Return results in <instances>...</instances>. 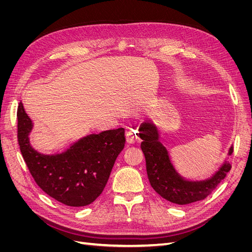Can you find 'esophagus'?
Here are the masks:
<instances>
[{
  "label": "esophagus",
  "instance_id": "obj_1",
  "mask_svg": "<svg viewBox=\"0 0 252 252\" xmlns=\"http://www.w3.org/2000/svg\"><path fill=\"white\" fill-rule=\"evenodd\" d=\"M126 140H127V143L129 144H133L136 142V134H135V131L134 130H129L127 133H126Z\"/></svg>",
  "mask_w": 252,
  "mask_h": 252
}]
</instances>
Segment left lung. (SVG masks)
I'll list each match as a JSON object with an SVG mask.
<instances>
[{"label": "left lung", "mask_w": 252, "mask_h": 252, "mask_svg": "<svg viewBox=\"0 0 252 252\" xmlns=\"http://www.w3.org/2000/svg\"><path fill=\"white\" fill-rule=\"evenodd\" d=\"M139 131V135L143 140L141 148L146 159V170L150 185L157 193L171 203L186 205L206 199L231 169V165L225 163L207 181L189 182L183 180L173 168L166 148L158 142L156 126L144 122ZM232 152L233 147H230L229 155Z\"/></svg>", "instance_id": "8db88e82"}]
</instances>
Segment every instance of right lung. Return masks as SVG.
Listing matches in <instances>:
<instances>
[{"mask_svg": "<svg viewBox=\"0 0 252 252\" xmlns=\"http://www.w3.org/2000/svg\"><path fill=\"white\" fill-rule=\"evenodd\" d=\"M18 142L30 174L45 193L72 207L93 203L102 193L114 162L125 146V129H110L81 139L61 155L45 156L29 143L32 120L18 106Z\"/></svg>", "mask_w": 252, "mask_h": 252, "instance_id": "obj_1", "label": "right lung"}]
</instances>
